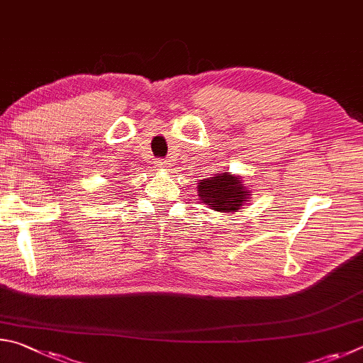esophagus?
<instances>
[{
    "label": "esophagus",
    "instance_id": "34e87169",
    "mask_svg": "<svg viewBox=\"0 0 363 363\" xmlns=\"http://www.w3.org/2000/svg\"><path fill=\"white\" fill-rule=\"evenodd\" d=\"M156 165L159 169H167L169 167V161H165V159H157Z\"/></svg>",
    "mask_w": 363,
    "mask_h": 363
}]
</instances>
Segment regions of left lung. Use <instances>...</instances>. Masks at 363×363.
Instances as JSON below:
<instances>
[{
    "label": "left lung",
    "mask_w": 363,
    "mask_h": 363,
    "mask_svg": "<svg viewBox=\"0 0 363 363\" xmlns=\"http://www.w3.org/2000/svg\"><path fill=\"white\" fill-rule=\"evenodd\" d=\"M199 199L215 212H234L239 211L249 199V189H245L239 177L230 174H218L198 185Z\"/></svg>",
    "instance_id": "obj_1"
}]
</instances>
